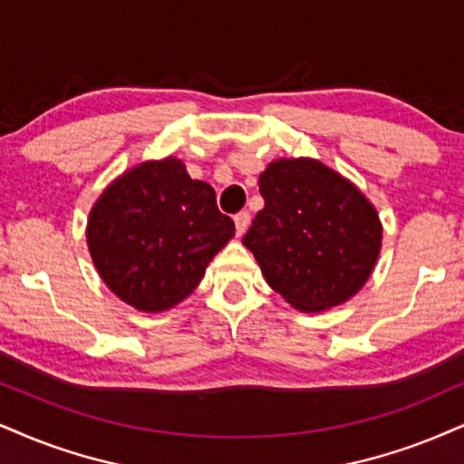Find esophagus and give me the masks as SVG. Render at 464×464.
<instances>
[{
	"label": "esophagus",
	"mask_w": 464,
	"mask_h": 464,
	"mask_svg": "<svg viewBox=\"0 0 464 464\" xmlns=\"http://www.w3.org/2000/svg\"><path fill=\"white\" fill-rule=\"evenodd\" d=\"M249 221H251V215L247 213V210H241V213L234 215V223H237V234H238V237H243V234L247 232Z\"/></svg>",
	"instance_id": "obj_1"
}]
</instances>
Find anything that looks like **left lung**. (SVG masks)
<instances>
[{
    "label": "left lung",
    "instance_id": "obj_1",
    "mask_svg": "<svg viewBox=\"0 0 464 464\" xmlns=\"http://www.w3.org/2000/svg\"><path fill=\"white\" fill-rule=\"evenodd\" d=\"M265 208L243 237L268 285L301 312L351 299L381 251V221L362 191L312 159L262 171Z\"/></svg>",
    "mask_w": 464,
    "mask_h": 464
}]
</instances>
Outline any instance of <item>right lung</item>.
<instances>
[{"instance_id": "right-lung-1", "label": "right lung", "mask_w": 464, "mask_h": 464, "mask_svg": "<svg viewBox=\"0 0 464 464\" xmlns=\"http://www.w3.org/2000/svg\"><path fill=\"white\" fill-rule=\"evenodd\" d=\"M234 237L215 188L188 179L176 159L141 163L105 188L88 221L102 282L141 312L174 307Z\"/></svg>"}]
</instances>
